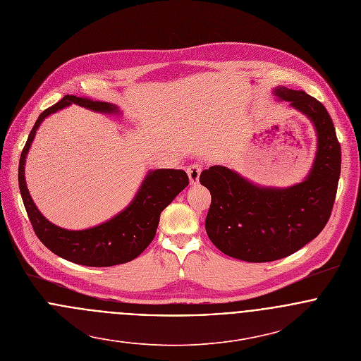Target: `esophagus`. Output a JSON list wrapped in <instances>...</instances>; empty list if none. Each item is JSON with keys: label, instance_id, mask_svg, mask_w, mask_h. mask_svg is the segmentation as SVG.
<instances>
[{"label": "esophagus", "instance_id": "1", "mask_svg": "<svg viewBox=\"0 0 361 361\" xmlns=\"http://www.w3.org/2000/svg\"><path fill=\"white\" fill-rule=\"evenodd\" d=\"M188 175H189V179H190V183L195 185L199 182V178H200V172H202V166L199 164H192L188 166L186 169Z\"/></svg>", "mask_w": 361, "mask_h": 361}]
</instances>
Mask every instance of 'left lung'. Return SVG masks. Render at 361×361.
<instances>
[{
	"mask_svg": "<svg viewBox=\"0 0 361 361\" xmlns=\"http://www.w3.org/2000/svg\"><path fill=\"white\" fill-rule=\"evenodd\" d=\"M275 94L315 126L318 150L306 180L288 189L258 188L221 165L200 175L211 193L209 240L226 256L249 262L288 257L317 238L331 216L341 175V145L326 108L302 90L278 87Z\"/></svg>",
	"mask_w": 361,
	"mask_h": 361,
	"instance_id": "left-lung-1",
	"label": "left lung"
}]
</instances>
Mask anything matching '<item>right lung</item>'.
<instances>
[{"instance_id": "1", "label": "right lung", "mask_w": 361, "mask_h": 361, "mask_svg": "<svg viewBox=\"0 0 361 361\" xmlns=\"http://www.w3.org/2000/svg\"><path fill=\"white\" fill-rule=\"evenodd\" d=\"M71 104L97 112H118V108L109 103L66 94L40 114L22 150L18 171L19 189L27 216L40 242L59 257L87 267H112L129 262L153 242L162 209L189 185V176L182 169H157L146 176L135 200L112 219L85 231H68L54 225L42 215L29 195L25 182V161L43 119Z\"/></svg>"}]
</instances>
